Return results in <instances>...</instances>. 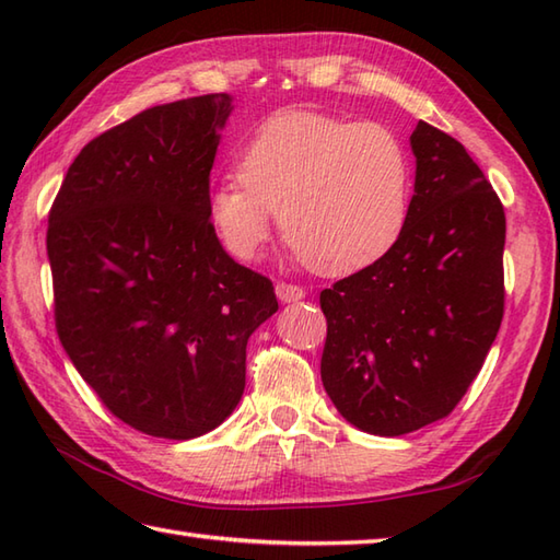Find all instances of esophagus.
Listing matches in <instances>:
<instances>
[{
  "mask_svg": "<svg viewBox=\"0 0 560 560\" xmlns=\"http://www.w3.org/2000/svg\"><path fill=\"white\" fill-rule=\"evenodd\" d=\"M277 299L281 303H295L305 299V291L301 287H295V283H287V281H279L277 283Z\"/></svg>",
  "mask_w": 560,
  "mask_h": 560,
  "instance_id": "obj_1",
  "label": "esophagus"
}]
</instances>
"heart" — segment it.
I'll use <instances>...</instances> for the list:
<instances>
[{
  "label": "heart",
  "mask_w": 560,
  "mask_h": 560,
  "mask_svg": "<svg viewBox=\"0 0 560 560\" xmlns=\"http://www.w3.org/2000/svg\"><path fill=\"white\" fill-rule=\"evenodd\" d=\"M235 177L211 189L207 213L221 245L237 259L261 253L273 211L305 265L329 277L373 265L407 225L409 151L377 122L281 110L245 141Z\"/></svg>",
  "instance_id": "1"
}]
</instances>
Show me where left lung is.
I'll return each mask as SVG.
<instances>
[{
    "label": "left lung",
    "instance_id": "1",
    "mask_svg": "<svg viewBox=\"0 0 560 560\" xmlns=\"http://www.w3.org/2000/svg\"><path fill=\"white\" fill-rule=\"evenodd\" d=\"M407 225L387 255L319 293L323 385L373 435L445 419L503 323L505 211L457 139L419 122Z\"/></svg>",
    "mask_w": 560,
    "mask_h": 560
}]
</instances>
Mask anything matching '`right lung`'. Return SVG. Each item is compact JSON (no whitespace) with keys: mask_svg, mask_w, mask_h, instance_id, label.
<instances>
[{"mask_svg":"<svg viewBox=\"0 0 560 560\" xmlns=\"http://www.w3.org/2000/svg\"><path fill=\"white\" fill-rule=\"evenodd\" d=\"M231 96L156 105L91 139L47 217L55 327L79 375L137 431L209 433L245 389V349L279 311L221 247L209 175Z\"/></svg>","mask_w":560,"mask_h":560,"instance_id":"right-lung-1","label":"right lung"}]
</instances>
